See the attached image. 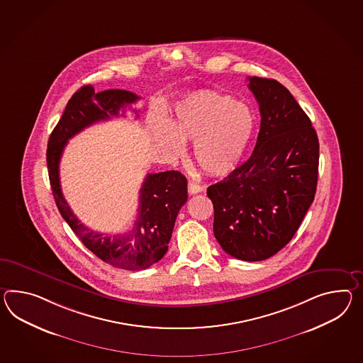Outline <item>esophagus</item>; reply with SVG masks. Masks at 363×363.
I'll use <instances>...</instances> for the list:
<instances>
[{"label":"esophagus","instance_id":"obj_1","mask_svg":"<svg viewBox=\"0 0 363 363\" xmlns=\"http://www.w3.org/2000/svg\"><path fill=\"white\" fill-rule=\"evenodd\" d=\"M202 186L198 185V184H195L193 181H190L189 184H187V191H189V194L194 195L198 194V193H201L202 191Z\"/></svg>","mask_w":363,"mask_h":363}]
</instances>
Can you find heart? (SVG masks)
I'll return each instance as SVG.
<instances>
[{"label":"heart","instance_id":"b5f03b06","mask_svg":"<svg viewBox=\"0 0 363 363\" xmlns=\"http://www.w3.org/2000/svg\"><path fill=\"white\" fill-rule=\"evenodd\" d=\"M256 128L249 107L228 94L196 93L177 107L170 125H157L155 135L170 155L182 152L179 142H194L198 167L210 176H225L239 165Z\"/></svg>","mask_w":363,"mask_h":363}]
</instances>
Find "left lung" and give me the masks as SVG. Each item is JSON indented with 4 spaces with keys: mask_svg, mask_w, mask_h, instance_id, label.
<instances>
[{
    "mask_svg": "<svg viewBox=\"0 0 363 363\" xmlns=\"http://www.w3.org/2000/svg\"><path fill=\"white\" fill-rule=\"evenodd\" d=\"M261 127L252 156L207 189L223 250L262 261L286 247L315 199L318 139L310 118L277 80L249 77Z\"/></svg>",
    "mask_w": 363,
    "mask_h": 363,
    "instance_id": "8db88e82",
    "label": "left lung"
}]
</instances>
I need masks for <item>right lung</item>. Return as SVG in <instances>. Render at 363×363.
<instances>
[{"instance_id":"right-lung-1","label":"right lung","mask_w":363,"mask_h":363,"mask_svg":"<svg viewBox=\"0 0 363 363\" xmlns=\"http://www.w3.org/2000/svg\"><path fill=\"white\" fill-rule=\"evenodd\" d=\"M133 91L111 89L96 93L91 85L79 89L68 101L47 147V168L53 198L64 220L91 253L108 265L124 270H143L159 262L168 244L181 207L187 201V179L177 170L150 173L143 182L138 215L131 230L119 235H105L89 230L72 213L62 195L59 165L62 150L76 133L91 124L118 116L135 104ZM136 116L138 110H133Z\"/></svg>"}]
</instances>
